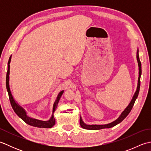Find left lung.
Wrapping results in <instances>:
<instances>
[{"mask_svg": "<svg viewBox=\"0 0 151 151\" xmlns=\"http://www.w3.org/2000/svg\"><path fill=\"white\" fill-rule=\"evenodd\" d=\"M138 50L137 51V63H138V66H139V78H138V83H137V89L136 91L134 93L133 98L132 99V101L130 102V104H129V106L125 108V110L122 112V114H121V115L117 119H116L115 121H113L112 123H110L107 124H101V125H97V124H92V125H89V124H85L84 122H83L82 118H80V124L81 126L84 128L85 129H89V130H100V129H109V128L113 127L115 125H117V124H119V123H121V121H123V120L129 114V113L130 112L131 110L134 106V102H135L136 99L138 96L139 94V89H140V77L141 75H142V64H141V62L139 60V53H138Z\"/></svg>", "mask_w": 151, "mask_h": 151, "instance_id": "left-lung-1", "label": "left lung"}]
</instances>
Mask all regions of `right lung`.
I'll list each match as a JSON object with an SVG mask.
<instances>
[{
  "instance_id": "obj_1",
  "label": "right lung",
  "mask_w": 151,
  "mask_h": 151,
  "mask_svg": "<svg viewBox=\"0 0 151 151\" xmlns=\"http://www.w3.org/2000/svg\"><path fill=\"white\" fill-rule=\"evenodd\" d=\"M11 58H12V56L9 57L8 62V70H7V73H6V89H7V91L8 93L9 101H10V103H11L13 110H14L15 114H17L21 119H22L23 120L25 123H27L28 124L31 125V126L36 127H38V128H51V127H52L55 124V119L54 118L53 114H52V117H51L49 121H40V120L36 119L30 118L27 115L26 111H25L24 109L22 107H21L20 106L18 105L15 102L14 98H13V96L12 95L10 88H9V63H10V62H11ZM63 93V91H62L60 93L56 98V100L55 101V102H54V104L53 105V110H52L53 113H54V111H55L56 108H57L58 103L61 97V96L62 95Z\"/></svg>"
}]
</instances>
